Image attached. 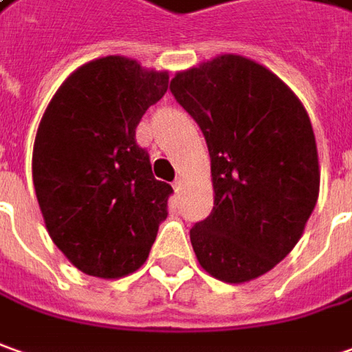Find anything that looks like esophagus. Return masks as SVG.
Returning <instances> with one entry per match:
<instances>
[{
    "instance_id": "34e87169",
    "label": "esophagus",
    "mask_w": 352,
    "mask_h": 352,
    "mask_svg": "<svg viewBox=\"0 0 352 352\" xmlns=\"http://www.w3.org/2000/svg\"><path fill=\"white\" fill-rule=\"evenodd\" d=\"M173 188H175L177 196H181L185 192V183H183V179H175V183H173Z\"/></svg>"
}]
</instances>
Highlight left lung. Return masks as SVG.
Returning a JSON list of instances; mask_svg holds the SVG:
<instances>
[{
	"mask_svg": "<svg viewBox=\"0 0 352 352\" xmlns=\"http://www.w3.org/2000/svg\"><path fill=\"white\" fill-rule=\"evenodd\" d=\"M169 90L200 126L212 162L214 208L190 229L200 266L226 283L264 276L293 250L316 206L307 109L266 67L241 56L177 73Z\"/></svg>",
	"mask_w": 352,
	"mask_h": 352,
	"instance_id": "1",
	"label": "left lung"
}]
</instances>
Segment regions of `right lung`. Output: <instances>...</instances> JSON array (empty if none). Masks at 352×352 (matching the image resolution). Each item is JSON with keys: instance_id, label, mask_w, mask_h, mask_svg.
I'll return each instance as SVG.
<instances>
[{"instance_id": "right-lung-1", "label": "right lung", "mask_w": 352, "mask_h": 352, "mask_svg": "<svg viewBox=\"0 0 352 352\" xmlns=\"http://www.w3.org/2000/svg\"><path fill=\"white\" fill-rule=\"evenodd\" d=\"M167 82L126 57L96 59L67 78L38 126L32 181L47 233L88 276L133 274L167 217L173 188L135 138Z\"/></svg>"}]
</instances>
